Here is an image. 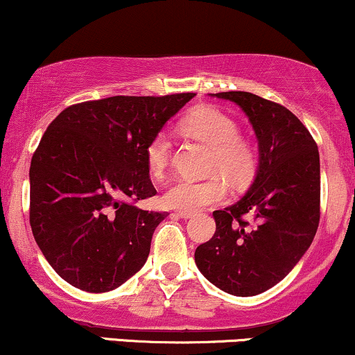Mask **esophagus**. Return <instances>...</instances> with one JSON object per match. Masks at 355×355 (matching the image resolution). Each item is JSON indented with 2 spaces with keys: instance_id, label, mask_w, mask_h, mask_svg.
<instances>
[{
  "instance_id": "34e87169",
  "label": "esophagus",
  "mask_w": 355,
  "mask_h": 355,
  "mask_svg": "<svg viewBox=\"0 0 355 355\" xmlns=\"http://www.w3.org/2000/svg\"><path fill=\"white\" fill-rule=\"evenodd\" d=\"M177 215L180 216V218H183V220H189V218H191V216L195 215V213H191V211H182V210H178V211H177Z\"/></svg>"
}]
</instances>
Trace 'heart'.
Instances as JSON below:
<instances>
[{
  "instance_id": "heart-1",
  "label": "heart",
  "mask_w": 355,
  "mask_h": 355,
  "mask_svg": "<svg viewBox=\"0 0 355 355\" xmlns=\"http://www.w3.org/2000/svg\"><path fill=\"white\" fill-rule=\"evenodd\" d=\"M183 130L211 148L210 172L221 173L232 182H245L254 168V150L240 137L236 122L215 107H198L182 123ZM172 142L165 132H159L145 147V164L153 177H162L168 166ZM226 185L220 177L208 180L177 178L164 193L168 208L198 211L223 202Z\"/></svg>"
}]
</instances>
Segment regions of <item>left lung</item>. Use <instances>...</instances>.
I'll use <instances>...</instances> for the list:
<instances>
[{
    "mask_svg": "<svg viewBox=\"0 0 355 355\" xmlns=\"http://www.w3.org/2000/svg\"><path fill=\"white\" fill-rule=\"evenodd\" d=\"M234 102L258 139V170L236 203L213 211L216 232L196 248L202 275L233 296H256L284 279L319 226L321 165L313 135L283 105L251 92L211 94ZM253 216L256 225L242 220Z\"/></svg>",
    "mask_w": 355,
    "mask_h": 355,
    "instance_id": "obj_1",
    "label": "left lung"
}]
</instances>
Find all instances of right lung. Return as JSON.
<instances>
[{"label":"right lung","instance_id":"obj_1","mask_svg":"<svg viewBox=\"0 0 355 355\" xmlns=\"http://www.w3.org/2000/svg\"><path fill=\"white\" fill-rule=\"evenodd\" d=\"M195 94L114 96L64 109L29 168V223L64 281L112 291L147 261L166 213L134 207L153 196L145 147Z\"/></svg>","mask_w":355,"mask_h":355}]
</instances>
